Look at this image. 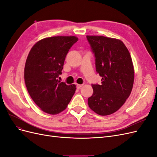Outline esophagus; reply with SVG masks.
I'll list each match as a JSON object with an SVG mask.
<instances>
[{
    "instance_id": "obj_1",
    "label": "esophagus",
    "mask_w": 157,
    "mask_h": 157,
    "mask_svg": "<svg viewBox=\"0 0 157 157\" xmlns=\"http://www.w3.org/2000/svg\"><path fill=\"white\" fill-rule=\"evenodd\" d=\"M83 86V84H77V88L80 89V88H82Z\"/></svg>"
}]
</instances>
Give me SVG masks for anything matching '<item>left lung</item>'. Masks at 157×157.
<instances>
[{
    "instance_id": "obj_1",
    "label": "left lung",
    "mask_w": 157,
    "mask_h": 157,
    "mask_svg": "<svg viewBox=\"0 0 157 157\" xmlns=\"http://www.w3.org/2000/svg\"><path fill=\"white\" fill-rule=\"evenodd\" d=\"M96 58L101 84H92L88 104L101 116L118 111L130 96L134 81V69L130 52L123 42L114 38L87 35Z\"/></svg>"
}]
</instances>
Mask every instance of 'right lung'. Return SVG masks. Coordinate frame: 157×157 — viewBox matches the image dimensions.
<instances>
[{"label": "right lung", "instance_id": "right-lung-1", "mask_svg": "<svg viewBox=\"0 0 157 157\" xmlns=\"http://www.w3.org/2000/svg\"><path fill=\"white\" fill-rule=\"evenodd\" d=\"M78 40L75 36L44 38L32 47L26 59L24 79L31 98L42 111L57 115L67 108L76 85L58 80L65 57Z\"/></svg>", "mask_w": 157, "mask_h": 157}]
</instances>
